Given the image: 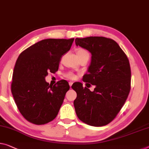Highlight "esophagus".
Listing matches in <instances>:
<instances>
[{"instance_id": "34e87169", "label": "esophagus", "mask_w": 149, "mask_h": 149, "mask_svg": "<svg viewBox=\"0 0 149 149\" xmlns=\"http://www.w3.org/2000/svg\"><path fill=\"white\" fill-rule=\"evenodd\" d=\"M68 83H69V85H70V87H71V86L72 85L73 82H71V81H70L69 82H68Z\"/></svg>"}]
</instances>
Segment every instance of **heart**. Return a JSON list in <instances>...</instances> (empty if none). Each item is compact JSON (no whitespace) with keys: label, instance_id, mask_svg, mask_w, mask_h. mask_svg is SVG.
I'll return each instance as SVG.
<instances>
[{"label":"heart","instance_id":"heart-1","mask_svg":"<svg viewBox=\"0 0 149 149\" xmlns=\"http://www.w3.org/2000/svg\"><path fill=\"white\" fill-rule=\"evenodd\" d=\"M77 54L78 57H80L81 56H83L84 54H88V52L86 51V50H84L83 49H79L77 51ZM66 77H67L68 79H73L75 78V75L74 74H73L72 72H69L68 73V74H66Z\"/></svg>","mask_w":149,"mask_h":149}]
</instances>
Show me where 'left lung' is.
I'll use <instances>...</instances> for the list:
<instances>
[{
    "instance_id": "obj_1",
    "label": "left lung",
    "mask_w": 149,
    "mask_h": 149,
    "mask_svg": "<svg viewBox=\"0 0 149 149\" xmlns=\"http://www.w3.org/2000/svg\"><path fill=\"white\" fill-rule=\"evenodd\" d=\"M75 43L91 53V65L82 81L95 85L93 92L83 87L81 82L72 85L77 94L74 100L77 115L88 125H107L119 113L130 93L131 71L129 59L111 38H77Z\"/></svg>"
}]
</instances>
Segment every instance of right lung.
I'll list each match as a JSON object with an SVG mask.
<instances>
[{"label":"right lung","mask_w":149,"mask_h":149,"mask_svg":"<svg viewBox=\"0 0 149 149\" xmlns=\"http://www.w3.org/2000/svg\"><path fill=\"white\" fill-rule=\"evenodd\" d=\"M74 38H49L22 51L16 62L11 92L17 108L30 123L45 125L56 118L63 104L68 82L61 80L51 86L45 81L55 73L63 55L69 51Z\"/></svg>","instance_id":"obj_1"}]
</instances>
